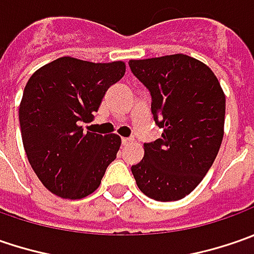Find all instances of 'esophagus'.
Segmentation results:
<instances>
[{
    "label": "esophagus",
    "instance_id": "34e87169",
    "mask_svg": "<svg viewBox=\"0 0 254 254\" xmlns=\"http://www.w3.org/2000/svg\"><path fill=\"white\" fill-rule=\"evenodd\" d=\"M132 140L131 138H127V137H124V138H122V144L123 145H127V144H130Z\"/></svg>",
    "mask_w": 254,
    "mask_h": 254
}]
</instances>
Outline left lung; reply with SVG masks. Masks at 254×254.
<instances>
[{
    "label": "left lung",
    "mask_w": 254,
    "mask_h": 254,
    "mask_svg": "<svg viewBox=\"0 0 254 254\" xmlns=\"http://www.w3.org/2000/svg\"><path fill=\"white\" fill-rule=\"evenodd\" d=\"M132 74L151 94L161 138L144 144L131 165L137 187L161 202L182 199L198 187L223 138L225 94L215 73L199 61L177 54L130 61Z\"/></svg>",
    "instance_id": "obj_1"
}]
</instances>
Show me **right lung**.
I'll return each instance as SVG.
<instances>
[{
    "mask_svg": "<svg viewBox=\"0 0 254 254\" xmlns=\"http://www.w3.org/2000/svg\"><path fill=\"white\" fill-rule=\"evenodd\" d=\"M126 73L123 62L93 64L69 56L38 69L19 106L25 152L38 178L52 193L80 199L99 188L116 160L119 135L83 131L104 94Z\"/></svg>",
    "mask_w": 254,
    "mask_h": 254,
    "instance_id": "1",
    "label": "right lung"
}]
</instances>
